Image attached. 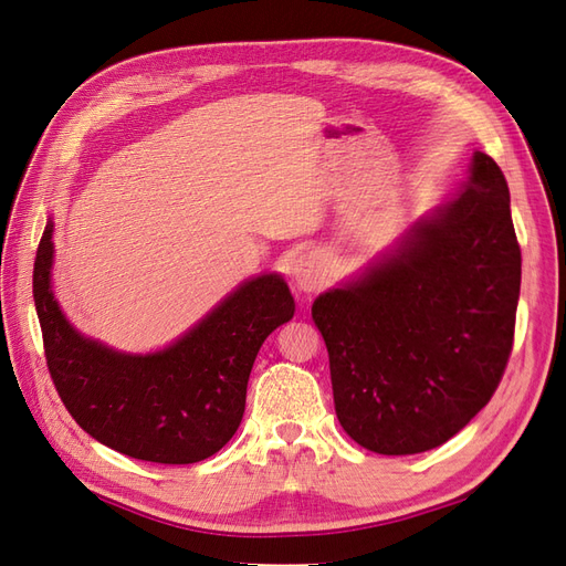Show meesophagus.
<instances>
[{"mask_svg": "<svg viewBox=\"0 0 566 566\" xmlns=\"http://www.w3.org/2000/svg\"><path fill=\"white\" fill-rule=\"evenodd\" d=\"M294 282L303 291H317L329 282V259L319 249L303 251L294 261Z\"/></svg>", "mask_w": 566, "mask_h": 566, "instance_id": "obj_1", "label": "esophagus"}]
</instances>
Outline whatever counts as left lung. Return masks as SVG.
Instances as JSON below:
<instances>
[{
	"label": "left lung",
	"mask_w": 566,
	"mask_h": 566,
	"mask_svg": "<svg viewBox=\"0 0 566 566\" xmlns=\"http://www.w3.org/2000/svg\"><path fill=\"white\" fill-rule=\"evenodd\" d=\"M520 282L507 180L475 153L465 192L418 223L399 256L313 303L343 430L386 455L463 430L505 374Z\"/></svg>",
	"instance_id": "1"
}]
</instances>
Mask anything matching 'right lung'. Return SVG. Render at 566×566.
I'll list each match as a JSON object with an SVG mask.
<instances>
[{
  "instance_id": "obj_1",
  "label": "right lung",
  "mask_w": 566,
  "mask_h": 566,
  "mask_svg": "<svg viewBox=\"0 0 566 566\" xmlns=\"http://www.w3.org/2000/svg\"><path fill=\"white\" fill-rule=\"evenodd\" d=\"M53 226L44 228L32 296L44 357L65 409L101 444L138 461L188 465L223 449L247 405L263 340L294 317L277 275L244 282L192 332L155 355H122L80 336L51 291Z\"/></svg>"
}]
</instances>
